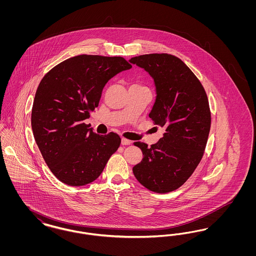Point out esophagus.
Segmentation results:
<instances>
[{
    "label": "esophagus",
    "mask_w": 256,
    "mask_h": 256,
    "mask_svg": "<svg viewBox=\"0 0 256 256\" xmlns=\"http://www.w3.org/2000/svg\"><path fill=\"white\" fill-rule=\"evenodd\" d=\"M132 144V141L128 140V139H126V138H122V145L126 146V145H130Z\"/></svg>",
    "instance_id": "1"
}]
</instances>
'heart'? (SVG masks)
Returning <instances> with one entry per match:
<instances>
[{"label":"heart","instance_id":"obj_1","mask_svg":"<svg viewBox=\"0 0 256 256\" xmlns=\"http://www.w3.org/2000/svg\"><path fill=\"white\" fill-rule=\"evenodd\" d=\"M135 86H137V84H135Z\"/></svg>","mask_w":256,"mask_h":256}]
</instances>
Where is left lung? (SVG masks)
<instances>
[{
    "instance_id": "left-lung-1",
    "label": "left lung",
    "mask_w": 256,
    "mask_h": 256,
    "mask_svg": "<svg viewBox=\"0 0 256 256\" xmlns=\"http://www.w3.org/2000/svg\"><path fill=\"white\" fill-rule=\"evenodd\" d=\"M130 62L154 78L158 96L148 116L165 128L156 144L134 142L143 152L132 168L134 176L146 189L169 193L186 182L204 156L211 126L206 92L195 74L172 54H143Z\"/></svg>"
}]
</instances>
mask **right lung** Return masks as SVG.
I'll return each mask as SVG.
<instances>
[{"instance_id":"add662e5","label":"right lung","mask_w":256,"mask_h":256,"mask_svg":"<svg viewBox=\"0 0 256 256\" xmlns=\"http://www.w3.org/2000/svg\"><path fill=\"white\" fill-rule=\"evenodd\" d=\"M130 68L121 56L80 54L62 61L41 80L32 128L46 164L61 182H94L120 146L118 134L98 135L84 120L98 108L110 78Z\"/></svg>"}]
</instances>
